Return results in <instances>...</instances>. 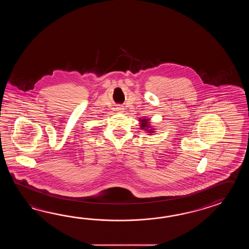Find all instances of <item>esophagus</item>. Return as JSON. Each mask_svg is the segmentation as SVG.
<instances>
[{
  "label": "esophagus",
  "mask_w": 249,
  "mask_h": 249,
  "mask_svg": "<svg viewBox=\"0 0 249 249\" xmlns=\"http://www.w3.org/2000/svg\"><path fill=\"white\" fill-rule=\"evenodd\" d=\"M117 109L118 113H123V112H124V108H123V107H118Z\"/></svg>",
  "instance_id": "esophagus-1"
}]
</instances>
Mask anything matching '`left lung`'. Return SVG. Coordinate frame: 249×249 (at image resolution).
<instances>
[{
  "label": "left lung",
  "instance_id": "1",
  "mask_svg": "<svg viewBox=\"0 0 249 249\" xmlns=\"http://www.w3.org/2000/svg\"><path fill=\"white\" fill-rule=\"evenodd\" d=\"M139 121H140V126H141L142 130L146 131L149 135H152L153 133H155L156 131L153 128V125H151L150 119H148V118H142V119L141 118V119H139Z\"/></svg>",
  "mask_w": 249,
  "mask_h": 249
}]
</instances>
